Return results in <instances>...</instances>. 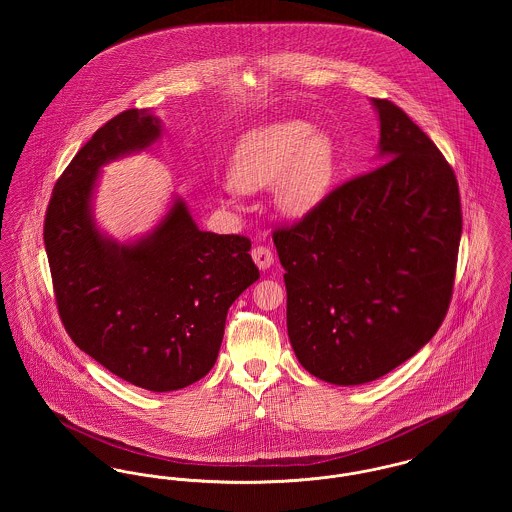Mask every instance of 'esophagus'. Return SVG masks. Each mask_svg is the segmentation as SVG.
Masks as SVG:
<instances>
[{"label":"esophagus","mask_w":512,"mask_h":512,"mask_svg":"<svg viewBox=\"0 0 512 512\" xmlns=\"http://www.w3.org/2000/svg\"><path fill=\"white\" fill-rule=\"evenodd\" d=\"M251 257H253L255 265L261 268V270H267V268L274 263V255H272V251H270V247H267V245H257V247H253Z\"/></svg>","instance_id":"esophagus-1"}]
</instances>
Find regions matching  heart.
<instances>
[{
	"label": "heart",
	"mask_w": 512,
	"mask_h": 512,
	"mask_svg": "<svg viewBox=\"0 0 512 512\" xmlns=\"http://www.w3.org/2000/svg\"><path fill=\"white\" fill-rule=\"evenodd\" d=\"M338 167L332 136L311 122L286 119L245 132L234 147L230 182L236 190L257 192L272 185L282 213H311L328 194Z\"/></svg>",
	"instance_id": "heart-1"
}]
</instances>
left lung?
I'll return each instance as SVG.
<instances>
[{
  "label": "left lung",
  "mask_w": 512,
  "mask_h": 512,
  "mask_svg": "<svg viewBox=\"0 0 512 512\" xmlns=\"http://www.w3.org/2000/svg\"><path fill=\"white\" fill-rule=\"evenodd\" d=\"M372 105L382 165L272 232L295 357L336 386L372 382L434 338L463 232L459 184L436 144L395 103Z\"/></svg>",
  "instance_id": "left-lung-1"
}]
</instances>
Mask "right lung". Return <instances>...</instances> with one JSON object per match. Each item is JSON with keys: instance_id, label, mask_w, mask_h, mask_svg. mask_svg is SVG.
<instances>
[{"instance_id": "right-lung-1", "label": "right lung", "mask_w": 512, "mask_h": 512, "mask_svg": "<svg viewBox=\"0 0 512 512\" xmlns=\"http://www.w3.org/2000/svg\"><path fill=\"white\" fill-rule=\"evenodd\" d=\"M159 138V119L146 109L105 122L57 180L44 244L71 340L138 388L174 391L217 363L228 309L259 268L249 238L199 230L180 197L138 242L99 232L92 213L99 169Z\"/></svg>"}]
</instances>
